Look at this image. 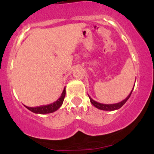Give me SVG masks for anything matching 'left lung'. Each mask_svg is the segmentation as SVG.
<instances>
[{
  "mask_svg": "<svg viewBox=\"0 0 154 154\" xmlns=\"http://www.w3.org/2000/svg\"><path fill=\"white\" fill-rule=\"evenodd\" d=\"M135 83H136V81H135ZM134 86H135V85H134ZM133 88H134V87H133ZM133 90V88L132 89V91H130V94H129V95L127 96V97H126L125 100H123L122 101L119 102V103H112V104H104V103H98V102H97V101H95V100H93V99L91 98V97H90L89 95H88V97H89V99H90V101H91V103H92L93 106H95L96 108L99 109L104 110V111H113V110L119 109H120L121 107H122L124 104H125L126 102L127 101V100L129 99V97H130V95H131Z\"/></svg>",
  "mask_w": 154,
  "mask_h": 154,
  "instance_id": "1",
  "label": "left lung"
}]
</instances>
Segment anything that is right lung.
<instances>
[{"label":"right lung","instance_id":"1","mask_svg":"<svg viewBox=\"0 0 154 154\" xmlns=\"http://www.w3.org/2000/svg\"><path fill=\"white\" fill-rule=\"evenodd\" d=\"M65 96H66V87H65L64 89H63V93H62L61 96L60 97V98H59L57 101L54 102L53 103L35 107H29L27 106H25L26 108L30 110L31 112H32L34 113H36V114H48V113L54 112L57 111L58 109H60V107L62 106V104H63Z\"/></svg>","mask_w":154,"mask_h":154}]
</instances>
